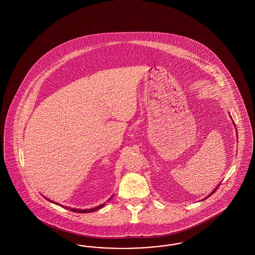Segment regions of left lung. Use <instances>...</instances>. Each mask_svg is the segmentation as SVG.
<instances>
[{"label":"left lung","mask_w":255,"mask_h":255,"mask_svg":"<svg viewBox=\"0 0 255 255\" xmlns=\"http://www.w3.org/2000/svg\"><path fill=\"white\" fill-rule=\"evenodd\" d=\"M217 189H218V187H216V189H215V190H214V191H213V192H212V193H210V194H209V196H210V195H211V194H213V193H215V191H216ZM209 196H208V197H209Z\"/></svg>","instance_id":"left-lung-1"}]
</instances>
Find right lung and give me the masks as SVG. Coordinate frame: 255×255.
<instances>
[{
    "label": "right lung",
    "instance_id": "1",
    "mask_svg": "<svg viewBox=\"0 0 255 255\" xmlns=\"http://www.w3.org/2000/svg\"><path fill=\"white\" fill-rule=\"evenodd\" d=\"M47 199V198H46ZM48 200V199H47ZM50 201V200H48ZM52 202V201H51ZM54 203V202H53ZM105 206V204H103V205H101V206H98V207H96V208H94V209H84V210H80V209H70V208H67V207H65L66 209H70L71 211H73V212H77V213H88V212H93V211H95V210H97V209H100L101 208H103Z\"/></svg>",
    "mask_w": 255,
    "mask_h": 255
}]
</instances>
